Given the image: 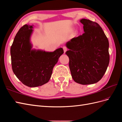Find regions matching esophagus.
I'll list each match as a JSON object with an SVG mask.
<instances>
[{
	"label": "esophagus",
	"mask_w": 122,
	"mask_h": 122,
	"mask_svg": "<svg viewBox=\"0 0 122 122\" xmlns=\"http://www.w3.org/2000/svg\"><path fill=\"white\" fill-rule=\"evenodd\" d=\"M63 50H64V53L66 52L67 51V47H66V46H64V47H63Z\"/></svg>",
	"instance_id": "obj_1"
}]
</instances>
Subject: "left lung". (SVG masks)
<instances>
[{
  "label": "left lung",
  "instance_id": "1",
  "mask_svg": "<svg viewBox=\"0 0 122 122\" xmlns=\"http://www.w3.org/2000/svg\"><path fill=\"white\" fill-rule=\"evenodd\" d=\"M80 22L84 32L66 43L71 76L79 84L96 83L105 75L109 64V41L98 24L84 19Z\"/></svg>",
  "mask_w": 122,
  "mask_h": 122
}]
</instances>
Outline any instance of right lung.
<instances>
[{
    "instance_id": "add662e5",
    "label": "right lung",
    "mask_w": 122,
    "mask_h": 122,
    "mask_svg": "<svg viewBox=\"0 0 122 122\" xmlns=\"http://www.w3.org/2000/svg\"><path fill=\"white\" fill-rule=\"evenodd\" d=\"M32 26L20 28L11 46L12 68L15 75L28 87L41 86L48 82L54 66L64 53L62 48L53 52L31 50L30 37Z\"/></svg>"
}]
</instances>
